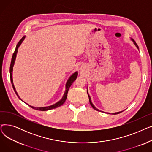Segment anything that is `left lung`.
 I'll list each match as a JSON object with an SVG mask.
<instances>
[{
	"mask_svg": "<svg viewBox=\"0 0 152 152\" xmlns=\"http://www.w3.org/2000/svg\"><path fill=\"white\" fill-rule=\"evenodd\" d=\"M131 40L132 41H133V42H134V45L136 46V47L137 48V49H139V46L137 45V44H136V42H135V41H134V40H133L132 39H131ZM87 94H88V97H89V102H90V104H91V105L92 106V107L94 109V110H97V111H100L99 109H97V108H95V107H94V105H93V103H92V102H91V97H90V96H89V94H88V92H87ZM122 111H119V112H117V113H112V114H113V115H116V114H119V113H121ZM102 112H103V111H102ZM108 113V114H110V113Z\"/></svg>",
	"mask_w": 152,
	"mask_h": 152,
	"instance_id": "obj_1",
	"label": "left lung"
}]
</instances>
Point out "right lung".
<instances>
[{
	"instance_id": "add662e5",
	"label": "right lung",
	"mask_w": 152,
	"mask_h": 152,
	"mask_svg": "<svg viewBox=\"0 0 152 152\" xmlns=\"http://www.w3.org/2000/svg\"><path fill=\"white\" fill-rule=\"evenodd\" d=\"M25 36H23L20 41L18 42V43L17 44V47H16V49H15V50L13 54V56H12V61H11V63H10V81H11V83H12V85L13 86V90L15 92L16 94H17V95L18 96V97L21 100H22L20 97L18 96V95L17 92V91H16L15 90V88L14 87V85H13V78H12V72H13V65H14V63H15V59H16V57H17V52H18V47H20V45H21V44L22 43V42L24 41V39H25ZM77 76V72H75V73L74 74L72 75L68 79V80L66 84V90H65V94H64L63 96L62 97V99L58 101V102H57L56 103H55V104L52 105H50V106H49V107H33V106H31L29 105L28 104V105H29L30 107H31L33 109H35V110H39V111H47V110H52V109H54V108H56L57 107H60L61 105H62L64 103H65L66 98H67V95H68V90L69 89L70 86H71V84L73 83V82L76 80V79Z\"/></svg>"
}]
</instances>
